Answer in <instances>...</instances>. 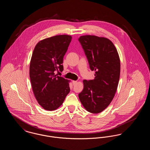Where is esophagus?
<instances>
[{
	"instance_id": "34e87169",
	"label": "esophagus",
	"mask_w": 150,
	"mask_h": 150,
	"mask_svg": "<svg viewBox=\"0 0 150 150\" xmlns=\"http://www.w3.org/2000/svg\"><path fill=\"white\" fill-rule=\"evenodd\" d=\"M76 83H77V81H74V80L72 81V84L73 85H75Z\"/></svg>"
}]
</instances>
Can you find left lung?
Returning <instances> with one entry per match:
<instances>
[{
	"label": "left lung",
	"instance_id": "obj_1",
	"mask_svg": "<svg viewBox=\"0 0 150 150\" xmlns=\"http://www.w3.org/2000/svg\"><path fill=\"white\" fill-rule=\"evenodd\" d=\"M78 40L91 70L95 71L93 80H83L84 89L79 98L86 110L98 114L114 97L120 74V58L114 44L107 38L84 35Z\"/></svg>",
	"mask_w": 150,
	"mask_h": 150
}]
</instances>
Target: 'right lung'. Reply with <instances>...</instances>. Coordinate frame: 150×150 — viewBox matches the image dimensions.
Segmentation results:
<instances>
[{
  "instance_id": "add662e5",
  "label": "right lung",
  "mask_w": 150,
  "mask_h": 150,
  "mask_svg": "<svg viewBox=\"0 0 150 150\" xmlns=\"http://www.w3.org/2000/svg\"><path fill=\"white\" fill-rule=\"evenodd\" d=\"M71 36L56 35L38 42L30 64V78L38 103L53 111L63 103L70 91V81L55 75L64 70L63 59L71 41Z\"/></svg>"
}]
</instances>
